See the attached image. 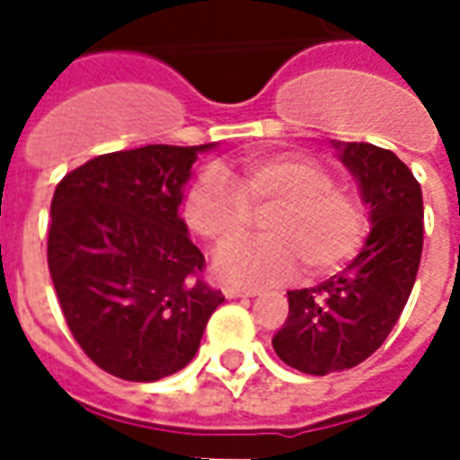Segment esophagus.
Wrapping results in <instances>:
<instances>
[{"label": "esophagus", "instance_id": "1", "mask_svg": "<svg viewBox=\"0 0 460 460\" xmlns=\"http://www.w3.org/2000/svg\"><path fill=\"white\" fill-rule=\"evenodd\" d=\"M259 290L256 288H241V286H224V296L226 298H251L256 296Z\"/></svg>", "mask_w": 460, "mask_h": 460}]
</instances>
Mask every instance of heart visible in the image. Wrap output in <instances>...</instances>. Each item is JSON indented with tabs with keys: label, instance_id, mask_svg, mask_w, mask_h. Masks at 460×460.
<instances>
[{
	"label": "heart",
	"instance_id": "b5f03b06",
	"mask_svg": "<svg viewBox=\"0 0 460 460\" xmlns=\"http://www.w3.org/2000/svg\"><path fill=\"white\" fill-rule=\"evenodd\" d=\"M263 214L266 236L224 243L214 253L221 280L259 286L338 270L365 236V211L355 194L335 184L320 162L303 155H256L234 167H209L191 181L184 197L190 229L211 243L246 229L251 209Z\"/></svg>",
	"mask_w": 460,
	"mask_h": 460
}]
</instances>
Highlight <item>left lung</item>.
Returning <instances> with one entry per match:
<instances>
[{
  "label": "left lung",
  "instance_id": "1",
  "mask_svg": "<svg viewBox=\"0 0 460 460\" xmlns=\"http://www.w3.org/2000/svg\"><path fill=\"white\" fill-rule=\"evenodd\" d=\"M369 209V236L342 273L315 288L288 290L276 355L305 375L365 362L382 347L414 288L424 246V199L411 170L369 142H332Z\"/></svg>",
  "mask_w": 460,
  "mask_h": 460
}]
</instances>
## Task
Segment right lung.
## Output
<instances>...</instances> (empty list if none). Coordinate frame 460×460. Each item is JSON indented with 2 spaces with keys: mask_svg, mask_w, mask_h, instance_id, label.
<instances>
[{
  "mask_svg": "<svg viewBox=\"0 0 460 460\" xmlns=\"http://www.w3.org/2000/svg\"><path fill=\"white\" fill-rule=\"evenodd\" d=\"M211 145H145L93 157L58 181L49 270L75 342L108 375L157 382L199 349L221 290L180 217L191 164Z\"/></svg>",
  "mask_w": 460,
  "mask_h": 460,
  "instance_id": "right-lung-1",
  "label": "right lung"
}]
</instances>
